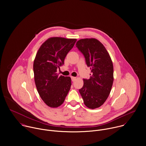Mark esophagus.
Wrapping results in <instances>:
<instances>
[{"instance_id":"esophagus-1","label":"esophagus","mask_w":146,"mask_h":146,"mask_svg":"<svg viewBox=\"0 0 146 146\" xmlns=\"http://www.w3.org/2000/svg\"><path fill=\"white\" fill-rule=\"evenodd\" d=\"M71 80H72V82L75 81V80L76 79V78H75V77H73V76H71Z\"/></svg>"}]
</instances>
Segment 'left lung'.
Segmentation results:
<instances>
[{"instance_id": "8db88e82", "label": "left lung", "mask_w": 146, "mask_h": 146, "mask_svg": "<svg viewBox=\"0 0 146 146\" xmlns=\"http://www.w3.org/2000/svg\"><path fill=\"white\" fill-rule=\"evenodd\" d=\"M76 47L84 55L91 72L90 79H83V86L79 91L87 107L98 108L107 99L112 86L111 59L104 46L96 39H80L76 42Z\"/></svg>"}]
</instances>
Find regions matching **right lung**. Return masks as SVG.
<instances>
[{"mask_svg":"<svg viewBox=\"0 0 146 146\" xmlns=\"http://www.w3.org/2000/svg\"><path fill=\"white\" fill-rule=\"evenodd\" d=\"M76 42V39L51 38L36 55L33 66L35 85L40 98L50 107L62 105L70 90L71 78L59 76L56 72Z\"/></svg>","mask_w":146,"mask_h":146,"instance_id":"obj_1","label":"right lung"}]
</instances>
